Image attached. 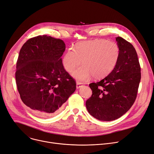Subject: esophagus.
Here are the masks:
<instances>
[{"label": "esophagus", "mask_w": 154, "mask_h": 154, "mask_svg": "<svg viewBox=\"0 0 154 154\" xmlns=\"http://www.w3.org/2000/svg\"><path fill=\"white\" fill-rule=\"evenodd\" d=\"M82 85H83L82 83H80V82H77V84H76V88H79L81 87Z\"/></svg>", "instance_id": "1"}]
</instances>
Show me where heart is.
Wrapping results in <instances>:
<instances>
[{"label":"heart","mask_w":154,"mask_h":154,"mask_svg":"<svg viewBox=\"0 0 154 154\" xmlns=\"http://www.w3.org/2000/svg\"><path fill=\"white\" fill-rule=\"evenodd\" d=\"M120 55V48L114 41L97 38L77 44L74 50L69 48L63 56L64 69L70 72L79 65L83 66L72 73L80 82H85L91 77L101 79L114 69Z\"/></svg>","instance_id":"obj_1"}]
</instances>
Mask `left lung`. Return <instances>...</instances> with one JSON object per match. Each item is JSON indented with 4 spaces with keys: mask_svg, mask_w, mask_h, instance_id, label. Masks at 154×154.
Segmentation results:
<instances>
[{
    "mask_svg": "<svg viewBox=\"0 0 154 154\" xmlns=\"http://www.w3.org/2000/svg\"><path fill=\"white\" fill-rule=\"evenodd\" d=\"M120 48L117 66L100 81L89 84L92 95L85 103L94 118L111 121L120 118L134 104L141 79L140 66L134 46L120 37H116Z\"/></svg>",
    "mask_w": 154,
    "mask_h": 154,
    "instance_id": "8db88e82",
    "label": "left lung"
}]
</instances>
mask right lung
<instances>
[{
    "mask_svg": "<svg viewBox=\"0 0 154 154\" xmlns=\"http://www.w3.org/2000/svg\"><path fill=\"white\" fill-rule=\"evenodd\" d=\"M65 50L62 40L43 35L29 39L19 52L17 89L23 103L40 117L57 114L76 89L74 79L63 66Z\"/></svg>",
    "mask_w": 154,
    "mask_h": 154,
    "instance_id": "add662e5",
    "label": "right lung"
}]
</instances>
